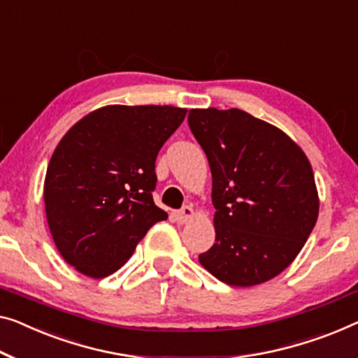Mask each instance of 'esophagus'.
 <instances>
[{
  "mask_svg": "<svg viewBox=\"0 0 358 358\" xmlns=\"http://www.w3.org/2000/svg\"><path fill=\"white\" fill-rule=\"evenodd\" d=\"M175 217H177V222L178 223H188V222L193 220L194 209L191 206H185L180 212L175 213Z\"/></svg>",
  "mask_w": 358,
  "mask_h": 358,
  "instance_id": "1",
  "label": "esophagus"
}]
</instances>
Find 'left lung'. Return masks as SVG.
Returning a JSON list of instances; mask_svg holds the SVG:
<instances>
[{
  "label": "left lung",
  "mask_w": 358,
  "mask_h": 358,
  "mask_svg": "<svg viewBox=\"0 0 358 358\" xmlns=\"http://www.w3.org/2000/svg\"><path fill=\"white\" fill-rule=\"evenodd\" d=\"M188 122L210 165L215 207V243L201 265L236 287L275 278L317 223L310 161L278 127L241 109H191Z\"/></svg>",
  "instance_id": "8db88e82"
}]
</instances>
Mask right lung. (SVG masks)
<instances>
[{
  "label": "right lung",
  "mask_w": 358,
  "mask_h": 358,
  "mask_svg": "<svg viewBox=\"0 0 358 358\" xmlns=\"http://www.w3.org/2000/svg\"><path fill=\"white\" fill-rule=\"evenodd\" d=\"M173 106L110 104L80 119L52 152L43 199L51 236L78 273L120 268L167 212L152 201L156 157L185 120Z\"/></svg>",
  "instance_id": "obj_1"
}]
</instances>
